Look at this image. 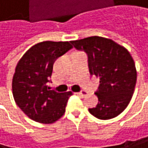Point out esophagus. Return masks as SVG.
<instances>
[{"instance_id":"obj_1","label":"esophagus","mask_w":148,"mask_h":148,"mask_svg":"<svg viewBox=\"0 0 148 148\" xmlns=\"http://www.w3.org/2000/svg\"><path fill=\"white\" fill-rule=\"evenodd\" d=\"M77 94H79L80 96H82V97H85L87 94H88V92L87 91H85V90H82V91H80V92H78Z\"/></svg>"}]
</instances>
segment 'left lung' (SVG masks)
<instances>
[{
    "mask_svg": "<svg viewBox=\"0 0 148 148\" xmlns=\"http://www.w3.org/2000/svg\"><path fill=\"white\" fill-rule=\"evenodd\" d=\"M71 43L88 56L89 71L99 77L95 92L99 103L89 112L100 120L120 114L132 98L137 82V71L128 50L112 40L99 36L84 38Z\"/></svg>",
    "mask_w": 148,
    "mask_h": 148,
    "instance_id": "1",
    "label": "left lung"
}]
</instances>
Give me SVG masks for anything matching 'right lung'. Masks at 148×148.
Returning a JSON list of instances; mask_svg holds the SVG:
<instances>
[{"mask_svg": "<svg viewBox=\"0 0 148 148\" xmlns=\"http://www.w3.org/2000/svg\"><path fill=\"white\" fill-rule=\"evenodd\" d=\"M72 48L68 42H42L28 49L18 61L12 80L13 97L32 120L49 124L64 114L72 92L50 90L48 83L55 60Z\"/></svg>", "mask_w": 148, "mask_h": 148, "instance_id": "1", "label": "right lung"}]
</instances>
